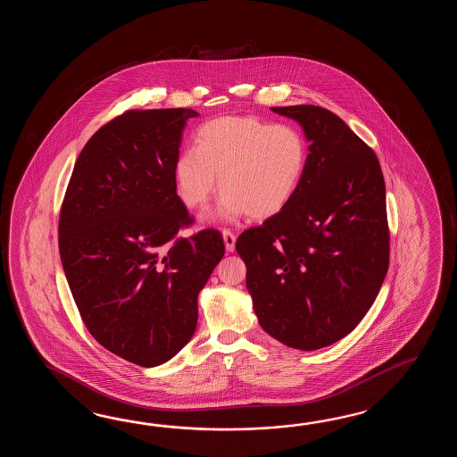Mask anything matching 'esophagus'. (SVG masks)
I'll list each match as a JSON object with an SVG mask.
<instances>
[{
    "mask_svg": "<svg viewBox=\"0 0 457 457\" xmlns=\"http://www.w3.org/2000/svg\"><path fill=\"white\" fill-rule=\"evenodd\" d=\"M222 237H224L225 250L228 253L235 252V242H237L235 233L232 230H228V228H225L224 232H222Z\"/></svg>",
    "mask_w": 457,
    "mask_h": 457,
    "instance_id": "obj_1",
    "label": "esophagus"
}]
</instances>
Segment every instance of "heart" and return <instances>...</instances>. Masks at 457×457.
<instances>
[{"mask_svg":"<svg viewBox=\"0 0 457 457\" xmlns=\"http://www.w3.org/2000/svg\"><path fill=\"white\" fill-rule=\"evenodd\" d=\"M307 160L309 146L295 127L252 116L219 117L197 130L195 148L176 158V189L186 207L201 209L219 176L224 193L219 219H268L291 203Z\"/></svg>","mask_w":457,"mask_h":457,"instance_id":"b5f03b06","label":"heart"}]
</instances>
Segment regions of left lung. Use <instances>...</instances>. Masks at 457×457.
I'll return each mask as SVG.
<instances>
[{
  "instance_id": "8db88e82",
  "label": "left lung",
  "mask_w": 457,
  "mask_h": 457,
  "mask_svg": "<svg viewBox=\"0 0 457 457\" xmlns=\"http://www.w3.org/2000/svg\"><path fill=\"white\" fill-rule=\"evenodd\" d=\"M271 109L301 124L309 160L291 203L235 248L262 330L320 350L358 327L386 279V183L372 148L328 109Z\"/></svg>"
}]
</instances>
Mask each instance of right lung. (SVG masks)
Returning a JSON list of instances; mask_svg holds the SVG:
<instances>
[{
	"mask_svg": "<svg viewBox=\"0 0 457 457\" xmlns=\"http://www.w3.org/2000/svg\"><path fill=\"white\" fill-rule=\"evenodd\" d=\"M193 109H134L78 156L60 209L62 266L81 320L106 350L142 368L195 335L197 295L224 256L222 235L195 222L176 193L175 162Z\"/></svg>",
	"mask_w": 457,
	"mask_h": 457,
	"instance_id": "1",
	"label": "right lung"
}]
</instances>
